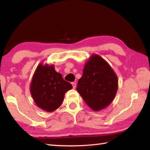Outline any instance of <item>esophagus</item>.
I'll list each match as a JSON object with an SVG mask.
<instances>
[{"mask_svg": "<svg viewBox=\"0 0 150 150\" xmlns=\"http://www.w3.org/2000/svg\"><path fill=\"white\" fill-rule=\"evenodd\" d=\"M71 84H72V86H73V88H75V87H76V83L75 82H73Z\"/></svg>", "mask_w": 150, "mask_h": 150, "instance_id": "34e87169", "label": "esophagus"}]
</instances>
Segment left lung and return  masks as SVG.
I'll return each instance as SVG.
<instances>
[{
    "mask_svg": "<svg viewBox=\"0 0 150 150\" xmlns=\"http://www.w3.org/2000/svg\"><path fill=\"white\" fill-rule=\"evenodd\" d=\"M77 90L93 110L106 108L118 90V78L110 65L98 55H92L78 81Z\"/></svg>",
    "mask_w": 150,
    "mask_h": 150,
    "instance_id": "obj_1",
    "label": "left lung"
}]
</instances>
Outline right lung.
Listing matches in <instances>:
<instances>
[{
    "label": "right lung",
    "instance_id": "obj_1",
    "mask_svg": "<svg viewBox=\"0 0 150 150\" xmlns=\"http://www.w3.org/2000/svg\"><path fill=\"white\" fill-rule=\"evenodd\" d=\"M72 88L54 65L39 64L33 75L30 93L38 107L51 112L62 105L65 93Z\"/></svg>",
    "mask_w": 150,
    "mask_h": 150
}]
</instances>
